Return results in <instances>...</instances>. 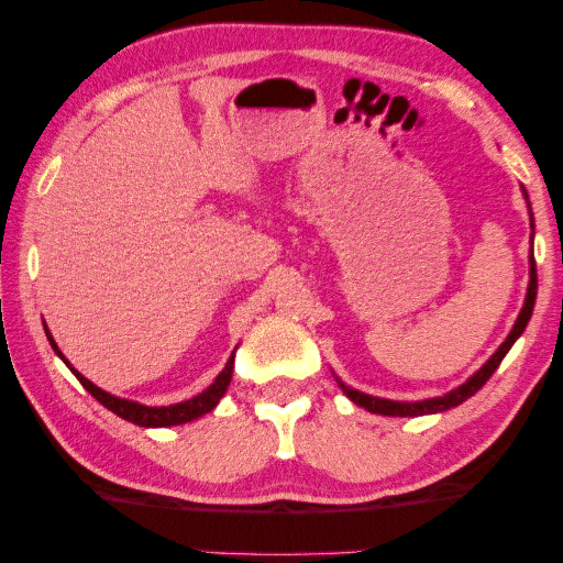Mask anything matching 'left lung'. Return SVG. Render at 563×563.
Returning a JSON list of instances; mask_svg holds the SVG:
<instances>
[{
  "label": "left lung",
  "mask_w": 563,
  "mask_h": 563,
  "mask_svg": "<svg viewBox=\"0 0 563 563\" xmlns=\"http://www.w3.org/2000/svg\"><path fill=\"white\" fill-rule=\"evenodd\" d=\"M531 224H533V217H531ZM533 301H537V262H533V252H531V279H529L527 301H523V309H521L519 319H516L511 334L506 336V342L499 349H496V354L482 368H478L472 379L459 386V389L444 394V396H437V399H427V401H389V399H376V396H368V394L349 389V386H344L342 382H339V386H342L344 394L354 404H358V407H364L366 411H372V413H382V417H423V413H437V411L454 409L462 401H466L468 396H474L486 382L492 379V374L496 372V368H499L506 352H509L516 339H519L523 334V329H527L529 319H531V311H533Z\"/></svg>",
  "instance_id": "obj_1"
}]
</instances>
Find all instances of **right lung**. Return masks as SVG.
I'll return each instance as SVG.
<instances>
[{
    "mask_svg": "<svg viewBox=\"0 0 563 563\" xmlns=\"http://www.w3.org/2000/svg\"><path fill=\"white\" fill-rule=\"evenodd\" d=\"M47 339L54 352H57L62 356V352L57 349V344H54V339L49 334L47 329ZM64 358V356H62ZM69 366V364H67ZM71 368V366H69ZM232 368H234V356L229 358L227 366L221 368V374L214 379V384L209 386L207 391H201L199 396H195V399L189 401H181V404H174V407H142V404L136 401H126V399H117V396L101 391L99 386L91 384L89 379H85V376L77 374L71 368L74 374H77L79 384L85 386V389L95 396V399L101 404V407H107L109 411H114L117 417H122L126 421L136 423V427H177V423H187L191 419H199L205 417V413H209L211 409L217 407L221 396H224L229 382H232Z\"/></svg>",
    "mask_w": 563,
    "mask_h": 563,
    "instance_id": "right-lung-1",
    "label": "right lung"
}]
</instances>
